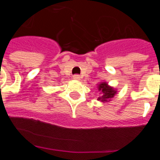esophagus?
<instances>
[{"label": "esophagus", "instance_id": "34e87169", "mask_svg": "<svg viewBox=\"0 0 160 160\" xmlns=\"http://www.w3.org/2000/svg\"><path fill=\"white\" fill-rule=\"evenodd\" d=\"M73 80H80V75H79V74H74V75H73Z\"/></svg>", "mask_w": 160, "mask_h": 160}]
</instances>
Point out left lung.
<instances>
[{"instance_id": "1", "label": "left lung", "mask_w": 160, "mask_h": 160, "mask_svg": "<svg viewBox=\"0 0 160 160\" xmlns=\"http://www.w3.org/2000/svg\"><path fill=\"white\" fill-rule=\"evenodd\" d=\"M98 90L101 91V96L98 98V100L102 102H108L111 100V98L114 97L117 93V91H115L112 87H109L106 82H102L98 85Z\"/></svg>"}]
</instances>
